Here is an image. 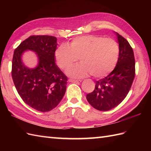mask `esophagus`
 Segmentation results:
<instances>
[{
  "instance_id": "esophagus-1",
  "label": "esophagus",
  "mask_w": 151,
  "mask_h": 151,
  "mask_svg": "<svg viewBox=\"0 0 151 151\" xmlns=\"http://www.w3.org/2000/svg\"><path fill=\"white\" fill-rule=\"evenodd\" d=\"M69 82H73V83H80L82 81L81 80H73V79H69Z\"/></svg>"
}]
</instances>
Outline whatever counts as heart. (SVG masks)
Returning <instances> with one entry per match:
<instances>
[{
    "instance_id": "heart-1",
    "label": "heart",
    "mask_w": 151,
    "mask_h": 151,
    "mask_svg": "<svg viewBox=\"0 0 151 151\" xmlns=\"http://www.w3.org/2000/svg\"><path fill=\"white\" fill-rule=\"evenodd\" d=\"M119 52V45L115 40L88 35L74 38L69 46L62 45L58 47L54 58L57 65L63 70L80 58L81 63L67 70L71 77L84 78L91 74L93 77L101 78L114 69Z\"/></svg>"
}]
</instances>
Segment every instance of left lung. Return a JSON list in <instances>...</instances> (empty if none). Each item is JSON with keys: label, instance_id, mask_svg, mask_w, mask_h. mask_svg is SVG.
<instances>
[{"label": "left lung", "instance_id": "1", "mask_svg": "<svg viewBox=\"0 0 151 151\" xmlns=\"http://www.w3.org/2000/svg\"><path fill=\"white\" fill-rule=\"evenodd\" d=\"M119 45L118 62L114 69L96 81L94 91L86 95L88 102L99 111H108L116 107L129 93L135 77V59L128 41L115 33Z\"/></svg>", "mask_w": 151, "mask_h": 151}]
</instances>
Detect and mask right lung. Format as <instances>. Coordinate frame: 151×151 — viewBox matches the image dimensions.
I'll use <instances>...</instances> for the list:
<instances>
[{
	"instance_id": "obj_1",
	"label": "right lung",
	"mask_w": 151,
	"mask_h": 151,
	"mask_svg": "<svg viewBox=\"0 0 151 151\" xmlns=\"http://www.w3.org/2000/svg\"><path fill=\"white\" fill-rule=\"evenodd\" d=\"M56 41L51 36H30L16 48L13 56L12 76L19 95L29 106L41 112L56 107L66 91L67 78L55 63ZM27 50L37 54L35 68H28L22 62Z\"/></svg>"
}]
</instances>
